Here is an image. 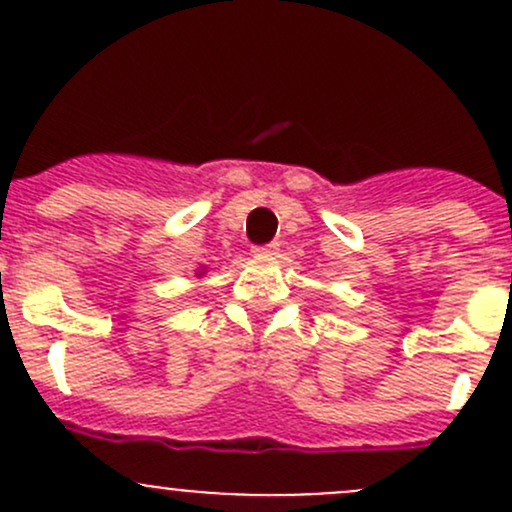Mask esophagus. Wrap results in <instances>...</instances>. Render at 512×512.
I'll return each instance as SVG.
<instances>
[{
  "mask_svg": "<svg viewBox=\"0 0 512 512\" xmlns=\"http://www.w3.org/2000/svg\"><path fill=\"white\" fill-rule=\"evenodd\" d=\"M277 247H280V245H277V242H267V245H257V247H252V255H257V257H260V255H275Z\"/></svg>",
  "mask_w": 512,
  "mask_h": 512,
  "instance_id": "obj_1",
  "label": "esophagus"
}]
</instances>
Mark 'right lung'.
I'll return each mask as SVG.
<instances>
[{
  "instance_id": "obj_1",
  "label": "right lung",
  "mask_w": 512,
  "mask_h": 512,
  "mask_svg": "<svg viewBox=\"0 0 512 512\" xmlns=\"http://www.w3.org/2000/svg\"><path fill=\"white\" fill-rule=\"evenodd\" d=\"M198 275H203V272H198Z\"/></svg>"
}]
</instances>
